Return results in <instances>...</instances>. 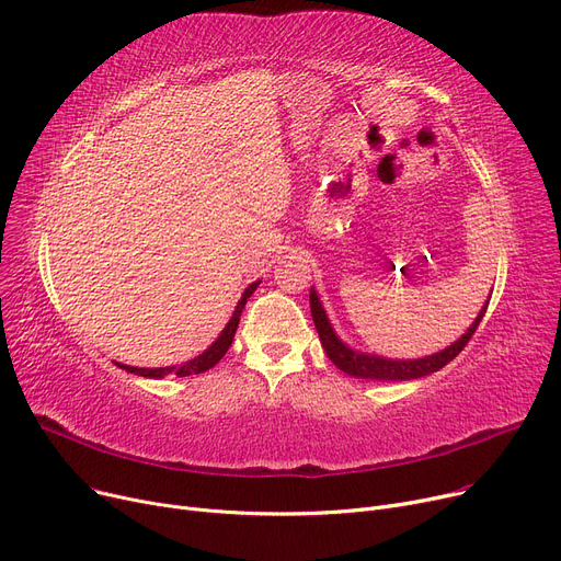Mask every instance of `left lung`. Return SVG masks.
I'll return each mask as SVG.
<instances>
[{"mask_svg": "<svg viewBox=\"0 0 561 561\" xmlns=\"http://www.w3.org/2000/svg\"><path fill=\"white\" fill-rule=\"evenodd\" d=\"M491 300V296H489ZM489 300L484 302V307L480 309L478 318L473 320V325L466 330V334H461L453 345H448L446 350L434 352V355L421 357V359H389V357H379V355H368V352H359L352 350L347 343H343L339 339V334L334 332L332 322L322 309V302L318 298V293L309 290V307H311V316L316 322V330L320 336L322 347H325L328 357L332 359V364L343 370L345 375L359 377V379H385V381H402V379H419L425 375H432L436 370L444 368L446 364H450L459 352L466 347V343L470 341V336L476 334L480 320L484 318V311L489 307Z\"/></svg>", "mask_w": 561, "mask_h": 561, "instance_id": "8db88e82", "label": "left lung"}]
</instances>
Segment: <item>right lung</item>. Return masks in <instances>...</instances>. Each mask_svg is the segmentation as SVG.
<instances>
[{"label": "right lung", "instance_id": "right-lung-1", "mask_svg": "<svg viewBox=\"0 0 561 561\" xmlns=\"http://www.w3.org/2000/svg\"><path fill=\"white\" fill-rule=\"evenodd\" d=\"M259 284H261V282H254V284H250V286L243 290V296H241L239 305H236V309H233L229 322L225 325V330L220 332V336H218L209 347H206V350L202 352V355H197L195 359H191V362H186V364H182V366H168V368H138V366H127V364H117V362H115V366L127 370V373L140 375V377H157V379H159V377H165V375H176V377L199 375V373H204V370L214 368V366L225 357V352L229 350V345H231V341H233V334H236V328H239L241 313H243V309H245V302H248V298L252 296V293L256 290Z\"/></svg>", "mask_w": 561, "mask_h": 561}]
</instances>
